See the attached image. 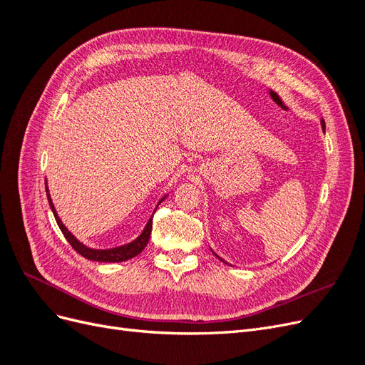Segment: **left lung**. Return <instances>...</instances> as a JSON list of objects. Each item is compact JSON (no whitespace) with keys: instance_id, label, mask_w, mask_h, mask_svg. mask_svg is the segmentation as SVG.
I'll list each match as a JSON object with an SVG mask.
<instances>
[{"instance_id":"obj_1","label":"left lung","mask_w":365,"mask_h":365,"mask_svg":"<svg viewBox=\"0 0 365 365\" xmlns=\"http://www.w3.org/2000/svg\"><path fill=\"white\" fill-rule=\"evenodd\" d=\"M322 126H323V130H324V128H326V125H324V120H322ZM216 257H217V259H220L219 256H216ZM220 260H222V259H220ZM222 262L225 263V260H222Z\"/></svg>"}]
</instances>
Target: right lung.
<instances>
[{
  "instance_id": "1",
  "label": "right lung",
  "mask_w": 365,
  "mask_h": 365,
  "mask_svg": "<svg viewBox=\"0 0 365 365\" xmlns=\"http://www.w3.org/2000/svg\"><path fill=\"white\" fill-rule=\"evenodd\" d=\"M46 192H47V197H48V202H50V207H51V212L54 215V219H56V222L62 231V235L65 236V239H67L70 242V245L74 248V251H77L81 254V256H83L85 259L88 260H94V262H125V260H129L132 257L138 256V254L146 248L148 242H149V237H150V231H152V217L148 220V224L145 227V230H143V233L135 239L132 240L130 244H126V245H121V247H115V248H109V250H93V248H88L85 247L82 242L77 240L70 231L67 230V227H65L62 224V220L59 219L56 210H54V205L51 202V197H50V193H48V187H47V182H46ZM165 197V196H164ZM164 197L161 201H164ZM161 201L158 204H161Z\"/></svg>"
}]
</instances>
